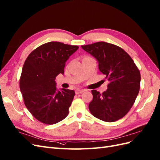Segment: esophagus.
<instances>
[{"mask_svg": "<svg viewBox=\"0 0 160 160\" xmlns=\"http://www.w3.org/2000/svg\"><path fill=\"white\" fill-rule=\"evenodd\" d=\"M84 91H85V90H80V89H77V90H75V93H76V94H81V93L84 92Z\"/></svg>", "mask_w": 160, "mask_h": 160, "instance_id": "obj_1", "label": "esophagus"}]
</instances>
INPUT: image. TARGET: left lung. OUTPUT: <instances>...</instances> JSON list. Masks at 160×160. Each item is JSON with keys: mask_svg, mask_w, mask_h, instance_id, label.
Masks as SVG:
<instances>
[{"mask_svg": "<svg viewBox=\"0 0 160 160\" xmlns=\"http://www.w3.org/2000/svg\"><path fill=\"white\" fill-rule=\"evenodd\" d=\"M98 63V69L109 84L102 94L92 90L89 104L92 115L100 120L114 122L122 118L133 105L139 88L140 72L129 55L122 48L107 42L82 45Z\"/></svg>", "mask_w": 160, "mask_h": 160, "instance_id": "8db88e82", "label": "left lung"}]
</instances>
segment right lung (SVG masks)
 Instances as JSON below:
<instances>
[{"instance_id":"add662e5","label":"right lung","mask_w":160,"mask_h":160,"mask_svg":"<svg viewBox=\"0 0 160 160\" xmlns=\"http://www.w3.org/2000/svg\"><path fill=\"white\" fill-rule=\"evenodd\" d=\"M78 48L52 42L36 48L26 59L20 90L27 108L40 122L53 125L68 116L75 92L57 89L55 80L59 74H64L66 62Z\"/></svg>"}]
</instances>
